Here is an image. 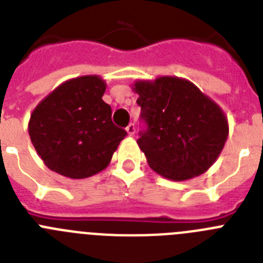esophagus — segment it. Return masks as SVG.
<instances>
[{
	"instance_id": "obj_1",
	"label": "esophagus",
	"mask_w": 263,
	"mask_h": 263,
	"mask_svg": "<svg viewBox=\"0 0 263 263\" xmlns=\"http://www.w3.org/2000/svg\"><path fill=\"white\" fill-rule=\"evenodd\" d=\"M126 132L129 136H134V133H136V126H134V124H130L129 126L126 127Z\"/></svg>"
}]
</instances>
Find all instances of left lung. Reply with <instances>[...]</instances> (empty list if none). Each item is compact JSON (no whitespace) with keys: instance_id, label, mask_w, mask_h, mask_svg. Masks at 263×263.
Returning <instances> with one entry per match:
<instances>
[{"instance_id":"left-lung-1","label":"left lung","mask_w":263,"mask_h":263,"mask_svg":"<svg viewBox=\"0 0 263 263\" xmlns=\"http://www.w3.org/2000/svg\"><path fill=\"white\" fill-rule=\"evenodd\" d=\"M141 117L147 130L137 141L153 171L184 182L210 170L229 134L221 106L194 83L178 76L137 80Z\"/></svg>"}]
</instances>
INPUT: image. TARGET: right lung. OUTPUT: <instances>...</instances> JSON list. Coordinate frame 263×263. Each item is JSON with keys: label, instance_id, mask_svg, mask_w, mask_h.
Here are the masks:
<instances>
[{"label": "right lung", "instance_id": "right-lung-1", "mask_svg": "<svg viewBox=\"0 0 263 263\" xmlns=\"http://www.w3.org/2000/svg\"><path fill=\"white\" fill-rule=\"evenodd\" d=\"M105 89L101 76H78L63 81L34 108L29 136L48 168L85 179L108 167L126 132L111 122Z\"/></svg>", "mask_w": 263, "mask_h": 263}]
</instances>
